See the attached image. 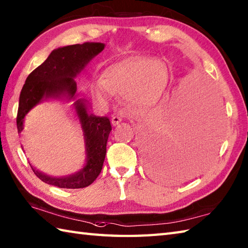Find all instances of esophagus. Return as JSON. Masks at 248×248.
Segmentation results:
<instances>
[{
    "instance_id": "34e87169",
    "label": "esophagus",
    "mask_w": 248,
    "mask_h": 248,
    "mask_svg": "<svg viewBox=\"0 0 248 248\" xmlns=\"http://www.w3.org/2000/svg\"><path fill=\"white\" fill-rule=\"evenodd\" d=\"M121 120H123V118L119 117V116H113L112 117V124L114 125V127H116L119 123H121Z\"/></svg>"
}]
</instances>
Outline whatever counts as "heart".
I'll return each instance as SVG.
<instances>
[{"label":"heart","mask_w":248,"mask_h":248,"mask_svg":"<svg viewBox=\"0 0 248 248\" xmlns=\"http://www.w3.org/2000/svg\"><path fill=\"white\" fill-rule=\"evenodd\" d=\"M170 81L164 62L148 57H136L110 66L101 81L93 86V96L107 103L110 94H124L134 108H143L159 102Z\"/></svg>","instance_id":"1"}]
</instances>
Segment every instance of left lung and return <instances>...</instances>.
<instances>
[{"instance_id":"8db88e82","label":"left lung","mask_w":248,"mask_h":248,"mask_svg":"<svg viewBox=\"0 0 248 248\" xmlns=\"http://www.w3.org/2000/svg\"><path fill=\"white\" fill-rule=\"evenodd\" d=\"M217 96L204 86L196 96L175 97L161 107L140 134L147 168L168 181L198 170L214 154L218 135L212 116Z\"/></svg>"}]
</instances>
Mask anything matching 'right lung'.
<instances>
[{
	"label": "right lung",
	"instance_id": "right-lung-1",
	"mask_svg": "<svg viewBox=\"0 0 248 248\" xmlns=\"http://www.w3.org/2000/svg\"><path fill=\"white\" fill-rule=\"evenodd\" d=\"M101 43H85L59 48L49 55L43 64L31 71L26 78L20 93L17 114V129L20 134L23 130V119L29 110L43 98L59 97L64 94L73 98L77 92L75 78L81 72L93 57L104 49ZM80 118L86 143L87 163L82 170L65 178H51L33 170L41 181L61 188H83L96 180L101 172L107 154V143L112 125L108 117H97L86 112L83 99L75 103Z\"/></svg>",
	"mask_w": 248,
	"mask_h": 248
}]
</instances>
